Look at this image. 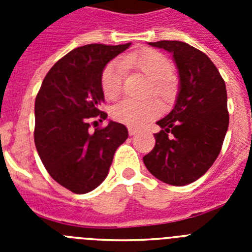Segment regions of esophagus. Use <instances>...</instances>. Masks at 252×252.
Masks as SVG:
<instances>
[{"label":"esophagus","instance_id":"obj_1","mask_svg":"<svg viewBox=\"0 0 252 252\" xmlns=\"http://www.w3.org/2000/svg\"><path fill=\"white\" fill-rule=\"evenodd\" d=\"M128 133H130L131 136H133V135H136L137 133V130H135V128L132 127H128Z\"/></svg>","mask_w":252,"mask_h":252}]
</instances>
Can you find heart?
Segmentation results:
<instances>
[{
  "instance_id": "1",
  "label": "heart",
  "mask_w": 252,
  "mask_h": 252,
  "mask_svg": "<svg viewBox=\"0 0 252 252\" xmlns=\"http://www.w3.org/2000/svg\"><path fill=\"white\" fill-rule=\"evenodd\" d=\"M125 68L135 69L151 81L154 94L162 101H168L174 93L175 83L173 78L174 64L161 51L145 48L125 55L121 62L113 60L104 66L101 75L102 92L107 99H117L122 92ZM160 113V104L155 99L133 101L125 99L112 108V117L116 121L128 126H142Z\"/></svg>"
}]
</instances>
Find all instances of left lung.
Here are the masks:
<instances>
[{"label": "left lung", "mask_w": 252, "mask_h": 252, "mask_svg": "<svg viewBox=\"0 0 252 252\" xmlns=\"http://www.w3.org/2000/svg\"><path fill=\"white\" fill-rule=\"evenodd\" d=\"M173 54L180 91L174 108L157 124L153 150L144 157L151 174L170 186L193 183L208 170L222 149L230 116L223 78L203 51L182 41L149 43Z\"/></svg>", "instance_id": "left-lung-1"}]
</instances>
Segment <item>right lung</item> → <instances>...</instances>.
Segmentation results:
<instances>
[{
    "label": "right lung",
    "instance_id": "obj_1",
    "mask_svg": "<svg viewBox=\"0 0 252 252\" xmlns=\"http://www.w3.org/2000/svg\"><path fill=\"white\" fill-rule=\"evenodd\" d=\"M122 45L88 44L59 59L44 78L35 99L34 140L50 177L75 194L106 179L116 149L128 131L119 122L90 130V119H107L101 75L106 64L125 51Z\"/></svg>",
    "mask_w": 252,
    "mask_h": 252
}]
</instances>
